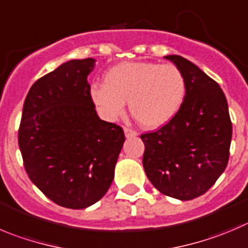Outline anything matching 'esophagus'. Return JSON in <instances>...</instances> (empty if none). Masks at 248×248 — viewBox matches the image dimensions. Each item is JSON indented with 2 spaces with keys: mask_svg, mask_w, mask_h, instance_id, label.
I'll list each match as a JSON object with an SVG mask.
<instances>
[{
  "mask_svg": "<svg viewBox=\"0 0 248 248\" xmlns=\"http://www.w3.org/2000/svg\"><path fill=\"white\" fill-rule=\"evenodd\" d=\"M124 136H126V138L136 137V136L138 135L136 131H133V129H131V128H126V127L124 128Z\"/></svg>",
  "mask_w": 248,
  "mask_h": 248,
  "instance_id": "obj_1",
  "label": "esophagus"
}]
</instances>
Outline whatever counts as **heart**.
Returning <instances> with one entry per match:
<instances>
[{
  "mask_svg": "<svg viewBox=\"0 0 248 248\" xmlns=\"http://www.w3.org/2000/svg\"><path fill=\"white\" fill-rule=\"evenodd\" d=\"M186 94V80L173 64L122 62L104 76V85H94L90 98L99 112L115 121L126 110L143 127L160 128L176 116Z\"/></svg>",
  "mask_w": 248,
  "mask_h": 248,
  "instance_id": "b5f03b06",
  "label": "heart"
}]
</instances>
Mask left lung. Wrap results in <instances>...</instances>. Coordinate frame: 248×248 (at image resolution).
<instances>
[{"mask_svg": "<svg viewBox=\"0 0 248 248\" xmlns=\"http://www.w3.org/2000/svg\"><path fill=\"white\" fill-rule=\"evenodd\" d=\"M184 75L181 108L159 131L140 136L143 166L159 192L189 201L208 191L225 170L232 126L225 94L215 80L179 55H168Z\"/></svg>", "mask_w": 248, "mask_h": 248, "instance_id": "8db88e82", "label": "left lung"}]
</instances>
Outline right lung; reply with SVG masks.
Listing matches in <instances>:
<instances>
[{"label":"right lung","instance_id":"1","mask_svg":"<svg viewBox=\"0 0 248 248\" xmlns=\"http://www.w3.org/2000/svg\"><path fill=\"white\" fill-rule=\"evenodd\" d=\"M95 60H71L36 80L25 98L18 143L34 185L52 202L84 209L104 197L124 143L100 120L88 76Z\"/></svg>","mask_w":248,"mask_h":248}]
</instances>
